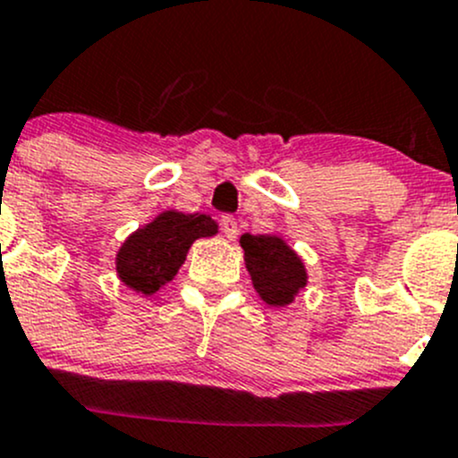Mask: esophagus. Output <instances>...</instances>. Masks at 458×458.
Segmentation results:
<instances>
[{
  "label": "esophagus",
  "mask_w": 458,
  "mask_h": 458,
  "mask_svg": "<svg viewBox=\"0 0 458 458\" xmlns=\"http://www.w3.org/2000/svg\"><path fill=\"white\" fill-rule=\"evenodd\" d=\"M221 230H224V234L228 239H234L239 233V225H237V219H234L233 215H224L221 216Z\"/></svg>",
  "instance_id": "1"
}]
</instances>
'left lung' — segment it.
<instances>
[{
	"instance_id": "obj_1",
	"label": "left lung",
	"mask_w": 458,
	"mask_h": 458,
	"mask_svg": "<svg viewBox=\"0 0 458 458\" xmlns=\"http://www.w3.org/2000/svg\"><path fill=\"white\" fill-rule=\"evenodd\" d=\"M242 248L257 293L270 306L293 301L295 293L306 284L300 257L282 239L266 234H243Z\"/></svg>"
}]
</instances>
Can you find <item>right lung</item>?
I'll list each match as a JSON object with an SVG mask.
<instances>
[{
    "mask_svg": "<svg viewBox=\"0 0 458 458\" xmlns=\"http://www.w3.org/2000/svg\"><path fill=\"white\" fill-rule=\"evenodd\" d=\"M215 233L216 224L206 215L163 212L157 221L123 243L118 252V275L130 288L152 295L174 277L194 239Z\"/></svg>",
    "mask_w": 458,
    "mask_h": 458,
    "instance_id": "right-lung-1",
    "label": "right lung"
}]
</instances>
